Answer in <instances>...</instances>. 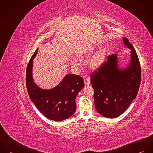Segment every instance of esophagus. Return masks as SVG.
I'll use <instances>...</instances> for the list:
<instances>
[{"label":"esophagus","instance_id":"esophagus-1","mask_svg":"<svg viewBox=\"0 0 153 153\" xmlns=\"http://www.w3.org/2000/svg\"><path fill=\"white\" fill-rule=\"evenodd\" d=\"M84 83H85V85H89V84H90V79H89V78H86L84 79Z\"/></svg>","mask_w":153,"mask_h":153}]
</instances>
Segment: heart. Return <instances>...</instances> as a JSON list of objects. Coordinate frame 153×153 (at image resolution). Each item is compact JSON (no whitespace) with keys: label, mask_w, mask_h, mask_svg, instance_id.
<instances>
[{"label":"heart","mask_w":153,"mask_h":153,"mask_svg":"<svg viewBox=\"0 0 153 153\" xmlns=\"http://www.w3.org/2000/svg\"><path fill=\"white\" fill-rule=\"evenodd\" d=\"M106 53H107V52L105 49H102L100 50L91 61L89 64L91 68L93 69H95L101 65L105 59ZM85 56H86L85 55H80L79 56V58L80 59H83L85 57ZM74 64L75 65L76 64L74 62Z\"/></svg>","instance_id":"obj_1"}]
</instances>
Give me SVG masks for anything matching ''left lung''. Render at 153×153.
Wrapping results in <instances>:
<instances>
[{
	"mask_svg": "<svg viewBox=\"0 0 153 153\" xmlns=\"http://www.w3.org/2000/svg\"><path fill=\"white\" fill-rule=\"evenodd\" d=\"M123 41L131 49L129 65L119 69L117 55H109L107 61L91 74L95 108L106 118L121 115L135 98L140 85L141 72L138 55L127 38H123Z\"/></svg>",
	"mask_w": 153,
	"mask_h": 153,
	"instance_id": "obj_1",
	"label": "left lung"
}]
</instances>
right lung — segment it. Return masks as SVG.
Instances as JSON below:
<instances>
[{
  "mask_svg": "<svg viewBox=\"0 0 153 153\" xmlns=\"http://www.w3.org/2000/svg\"><path fill=\"white\" fill-rule=\"evenodd\" d=\"M37 49L26 67V85L29 96L36 107L47 118L60 121L71 117L76 111L75 98L84 87L82 78L74 74H67L56 87L46 90L38 87L32 78L33 60Z\"/></svg>",
  "mask_w": 153,
  "mask_h": 153,
  "instance_id": "obj_1",
  "label": "right lung"
}]
</instances>
